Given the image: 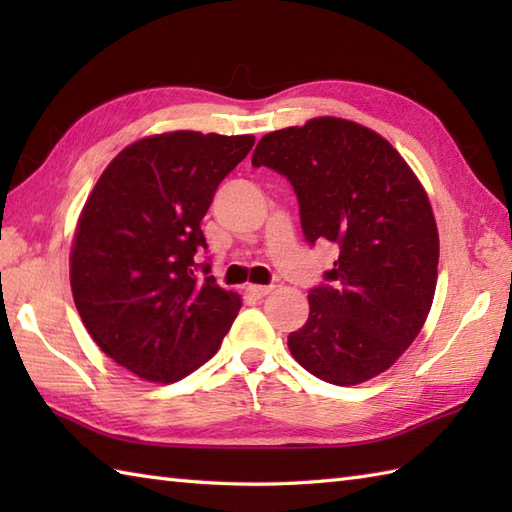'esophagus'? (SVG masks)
Listing matches in <instances>:
<instances>
[{
    "instance_id": "obj_1",
    "label": "esophagus",
    "mask_w": 512,
    "mask_h": 512,
    "mask_svg": "<svg viewBox=\"0 0 512 512\" xmlns=\"http://www.w3.org/2000/svg\"><path fill=\"white\" fill-rule=\"evenodd\" d=\"M270 290H273V286H255V284L246 286V292H248V295H253L255 299H264Z\"/></svg>"
}]
</instances>
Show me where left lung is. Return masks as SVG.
<instances>
[{
    "label": "left lung",
    "instance_id": "1",
    "mask_svg": "<svg viewBox=\"0 0 512 512\" xmlns=\"http://www.w3.org/2000/svg\"><path fill=\"white\" fill-rule=\"evenodd\" d=\"M253 167L288 178L308 244L339 246L310 290L306 325L288 336L292 356L341 387L383 374L420 334L436 292L438 226L422 184L383 136L334 116L266 134Z\"/></svg>",
    "mask_w": 512,
    "mask_h": 512
}]
</instances>
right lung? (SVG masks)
I'll list each match as a JSON object with an SVG mask.
<instances>
[{
    "label": "right lung",
    "instance_id": "add662e5",
    "mask_svg": "<svg viewBox=\"0 0 512 512\" xmlns=\"http://www.w3.org/2000/svg\"><path fill=\"white\" fill-rule=\"evenodd\" d=\"M253 145L200 132L143 138L85 202L70 255L74 303L94 343L132 374L176 383L220 350L242 299L195 262L206 248L200 222Z\"/></svg>",
    "mask_w": 512,
    "mask_h": 512
}]
</instances>
